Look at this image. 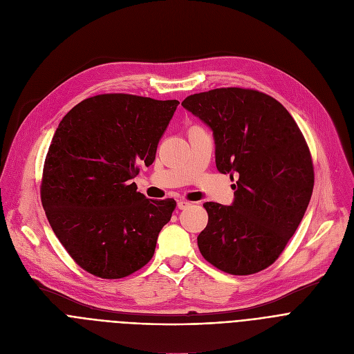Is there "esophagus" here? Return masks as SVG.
Returning <instances> with one entry per match:
<instances>
[{
  "instance_id": "obj_1",
  "label": "esophagus",
  "mask_w": 354,
  "mask_h": 354,
  "mask_svg": "<svg viewBox=\"0 0 354 354\" xmlns=\"http://www.w3.org/2000/svg\"><path fill=\"white\" fill-rule=\"evenodd\" d=\"M192 205V202H189V201H185V199H180V201H178V207L182 210V209H186V207H189Z\"/></svg>"
}]
</instances>
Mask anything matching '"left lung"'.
<instances>
[{
	"instance_id": "obj_1",
	"label": "left lung",
	"mask_w": 354,
	"mask_h": 354,
	"mask_svg": "<svg viewBox=\"0 0 354 354\" xmlns=\"http://www.w3.org/2000/svg\"><path fill=\"white\" fill-rule=\"evenodd\" d=\"M182 106L214 131L216 168L239 175L232 206L206 202L198 246L206 261L246 276L276 262L308 209L315 169L308 142L288 109L250 88H216Z\"/></svg>"
}]
</instances>
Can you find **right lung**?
I'll return each instance as SVG.
<instances>
[{
	"mask_svg": "<svg viewBox=\"0 0 354 354\" xmlns=\"http://www.w3.org/2000/svg\"><path fill=\"white\" fill-rule=\"evenodd\" d=\"M178 104L101 93L59 122L44 162L41 202L55 236L85 272L122 279L152 259L176 202L147 199L131 179L155 160Z\"/></svg>",
	"mask_w": 354,
	"mask_h": 354,
	"instance_id": "right-lung-1",
	"label": "right lung"
}]
</instances>
